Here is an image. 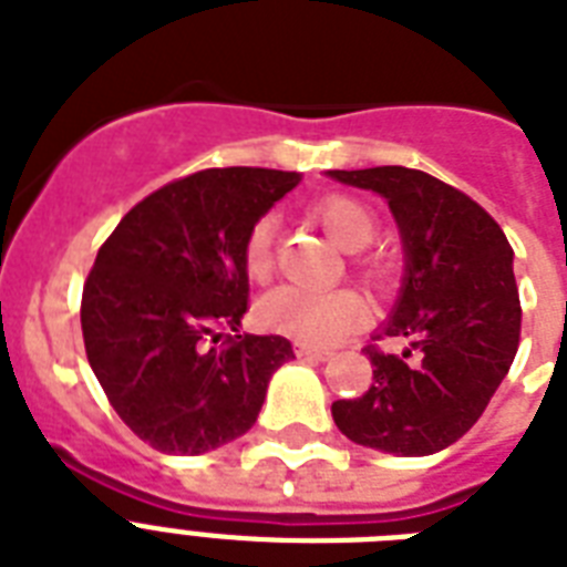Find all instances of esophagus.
Listing matches in <instances>:
<instances>
[{
  "instance_id": "1",
  "label": "esophagus",
  "mask_w": 567,
  "mask_h": 567,
  "mask_svg": "<svg viewBox=\"0 0 567 567\" xmlns=\"http://www.w3.org/2000/svg\"><path fill=\"white\" fill-rule=\"evenodd\" d=\"M293 350H297L300 359H311V362H327L329 355H332L329 350H318V347H309V344H297Z\"/></svg>"
}]
</instances>
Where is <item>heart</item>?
<instances>
[{
    "mask_svg": "<svg viewBox=\"0 0 567 567\" xmlns=\"http://www.w3.org/2000/svg\"><path fill=\"white\" fill-rule=\"evenodd\" d=\"M311 220L320 223V229L336 240L347 252L364 249L377 235V214L353 196H323L315 199L309 208ZM274 235L276 217L265 214L258 217L244 235V267L252 279H265L274 267ZM355 267L368 279L382 276V261L371 256H355ZM362 297L350 288H332V291H311L300 285H279L258 302V320L279 336L309 347H332L341 338L350 336L355 327L364 323Z\"/></svg>",
    "mask_w": 567,
    "mask_h": 567,
    "instance_id": "b5f03b06",
    "label": "heart"
}]
</instances>
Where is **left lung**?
<instances>
[{"label": "left lung", "mask_w": 567, "mask_h": 567, "mask_svg": "<svg viewBox=\"0 0 567 567\" xmlns=\"http://www.w3.org/2000/svg\"><path fill=\"white\" fill-rule=\"evenodd\" d=\"M329 176L388 199L403 238L405 279L373 341H409L403 355L364 347L373 385L332 403L336 426L355 444L394 456L439 453L480 421L518 353L515 252L483 205L430 173L368 167ZM412 352L417 363L408 362Z\"/></svg>", "instance_id": "1"}]
</instances>
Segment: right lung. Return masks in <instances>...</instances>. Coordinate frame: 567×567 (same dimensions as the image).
Returning <instances> with one entry per match:
<instances>
[{
	"instance_id": "add662e5",
	"label": "right lung",
	"mask_w": 567,
	"mask_h": 567,
	"mask_svg": "<svg viewBox=\"0 0 567 567\" xmlns=\"http://www.w3.org/2000/svg\"><path fill=\"white\" fill-rule=\"evenodd\" d=\"M300 173L214 167L164 185L102 244L82 291L84 353L128 430L196 456L256 423L293 355L282 336H231L247 311L244 235Z\"/></svg>"
}]
</instances>
